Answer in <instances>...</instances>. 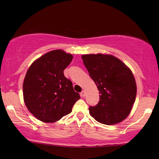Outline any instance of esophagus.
I'll list each match as a JSON object with an SVG mask.
<instances>
[{
  "label": "esophagus",
  "mask_w": 159,
  "mask_h": 159,
  "mask_svg": "<svg viewBox=\"0 0 159 159\" xmlns=\"http://www.w3.org/2000/svg\"><path fill=\"white\" fill-rule=\"evenodd\" d=\"M80 96H81V97H85V91H82L81 92V93H80Z\"/></svg>",
  "instance_id": "obj_1"
}]
</instances>
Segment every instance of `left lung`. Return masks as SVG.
Wrapping results in <instances>:
<instances>
[{
	"label": "left lung",
	"mask_w": 159,
	"mask_h": 159,
	"mask_svg": "<svg viewBox=\"0 0 159 159\" xmlns=\"http://www.w3.org/2000/svg\"><path fill=\"white\" fill-rule=\"evenodd\" d=\"M84 65L98 87L100 101L89 107V113L98 122L114 125L130 114L137 95L133 72L126 64L111 55H83Z\"/></svg>",
	"instance_id": "8db88e82"
}]
</instances>
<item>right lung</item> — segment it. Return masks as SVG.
Segmentation results:
<instances>
[{
  "mask_svg": "<svg viewBox=\"0 0 159 159\" xmlns=\"http://www.w3.org/2000/svg\"><path fill=\"white\" fill-rule=\"evenodd\" d=\"M73 55L61 49L46 52L33 62L23 82L24 102L37 119L54 123L69 114L80 98L63 70Z\"/></svg>",
  "mask_w": 159,
  "mask_h": 159,
  "instance_id": "add662e5",
  "label": "right lung"
}]
</instances>
